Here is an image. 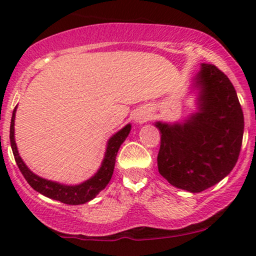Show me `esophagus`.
<instances>
[{"label": "esophagus", "instance_id": "34e87169", "mask_svg": "<svg viewBox=\"0 0 256 256\" xmlns=\"http://www.w3.org/2000/svg\"><path fill=\"white\" fill-rule=\"evenodd\" d=\"M149 118H150V114H149V112L146 110H138L134 116V122H136L137 124H143V122H148Z\"/></svg>", "mask_w": 256, "mask_h": 256}]
</instances>
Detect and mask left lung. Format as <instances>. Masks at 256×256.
Segmentation results:
<instances>
[{"label":"left lung","instance_id":"1","mask_svg":"<svg viewBox=\"0 0 256 256\" xmlns=\"http://www.w3.org/2000/svg\"><path fill=\"white\" fill-rule=\"evenodd\" d=\"M196 85L201 90L198 113L183 124H155L161 134L158 172L190 192H204L232 171L244 130L236 90L224 72L202 64Z\"/></svg>","mask_w":256,"mask_h":256}]
</instances>
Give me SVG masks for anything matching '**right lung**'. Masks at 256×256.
<instances>
[{
    "label": "right lung",
    "mask_w": 256,
    "mask_h": 256,
    "mask_svg": "<svg viewBox=\"0 0 256 256\" xmlns=\"http://www.w3.org/2000/svg\"><path fill=\"white\" fill-rule=\"evenodd\" d=\"M16 110L14 108L13 116H12L10 122V146L13 150L14 158L18 167H19L20 172L22 173L24 178L28 180V183L34 188L36 192H38L42 195L46 196V198L56 200V201L62 202L66 204H83L85 202H89L90 200L95 198L96 195L104 190L107 184L110 183L112 174L114 171V165H116V154L120 146L128 136L131 130V125H126L122 130L116 132L110 140H108L107 149H106L104 158L102 161V165L100 167L94 177L88 179L84 183L79 185H64L56 182L46 180V179L38 177L34 172L28 170V167L25 165L24 161L19 156L18 152L16 140H14V119H16Z\"/></svg>",
    "instance_id": "right-lung-1"
}]
</instances>
